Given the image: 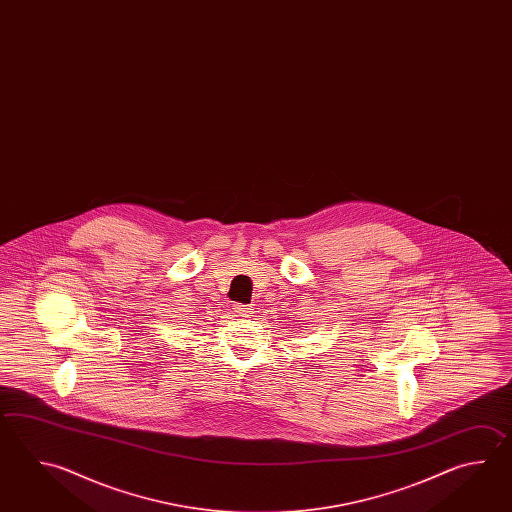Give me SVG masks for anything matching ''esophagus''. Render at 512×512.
Returning <instances> with one entry per match:
<instances>
[{"instance_id": "esophagus-1", "label": "esophagus", "mask_w": 512, "mask_h": 512, "mask_svg": "<svg viewBox=\"0 0 512 512\" xmlns=\"http://www.w3.org/2000/svg\"><path fill=\"white\" fill-rule=\"evenodd\" d=\"M250 306L246 304H233V311L239 315V317H250Z\"/></svg>"}]
</instances>
